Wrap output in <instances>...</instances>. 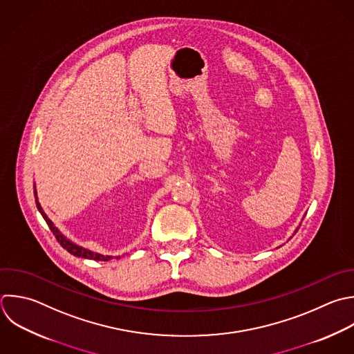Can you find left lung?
Listing matches in <instances>:
<instances>
[{"mask_svg":"<svg viewBox=\"0 0 354 354\" xmlns=\"http://www.w3.org/2000/svg\"><path fill=\"white\" fill-rule=\"evenodd\" d=\"M296 231H297V230H296Z\"/></svg>","mask_w":354,"mask_h":354,"instance_id":"obj_1","label":"left lung"}]
</instances>
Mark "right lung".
Listing matches in <instances>:
<instances>
[{"label":"right lung","instance_id":"obj_1","mask_svg":"<svg viewBox=\"0 0 354 354\" xmlns=\"http://www.w3.org/2000/svg\"><path fill=\"white\" fill-rule=\"evenodd\" d=\"M35 196H36V189H35ZM36 205H37V209L40 210L41 216H43L44 220L47 221L50 230H51L53 234L55 235L57 241L59 242V245H61L64 249H66L69 253H72L73 256H79V257H84V259H94V260H101V261H108V260L112 259V256H104V254H100V253H94V252H91V250H87V249H84V248H80V246L72 243L71 241H68V239L54 227L53 221H51V220L47 217V214L43 212V209H41V206H40V203H39L37 199H36ZM118 259H119V257H118Z\"/></svg>","mask_w":354,"mask_h":354}]
</instances>
